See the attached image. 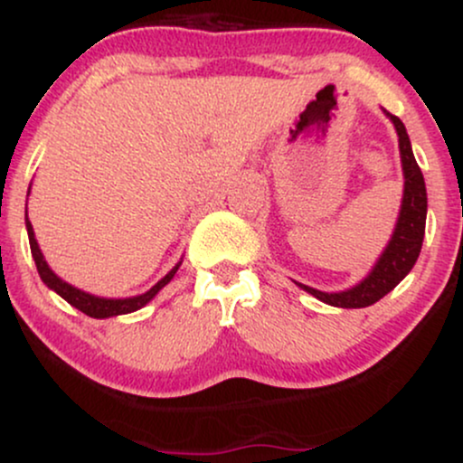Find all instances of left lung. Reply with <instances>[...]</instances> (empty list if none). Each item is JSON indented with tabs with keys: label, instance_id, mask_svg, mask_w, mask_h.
<instances>
[{
	"label": "left lung",
	"instance_id": "8db88e82",
	"mask_svg": "<svg viewBox=\"0 0 463 463\" xmlns=\"http://www.w3.org/2000/svg\"><path fill=\"white\" fill-rule=\"evenodd\" d=\"M390 119L396 126L402 172H405V194H402L401 217H398L396 231L392 235L390 246L385 248L383 257L374 265L368 279L361 280L353 289L339 291V294H324V291L313 289V287L300 285L302 289L309 291L311 296L326 302V305L342 307V309H361V307L374 305L376 300L390 294L411 272V268L418 261L424 239V222H427V187H424L422 172H420L416 156L411 152L405 126L396 115H390Z\"/></svg>",
	"mask_w": 463,
	"mask_h": 463
}]
</instances>
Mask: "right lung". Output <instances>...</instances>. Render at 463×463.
<instances>
[{
  "mask_svg": "<svg viewBox=\"0 0 463 463\" xmlns=\"http://www.w3.org/2000/svg\"><path fill=\"white\" fill-rule=\"evenodd\" d=\"M25 226H28V239H30V250H32V257H34V263H36V269H39V276L41 280L50 287V289H54L58 296H62L69 305L76 307L78 311L87 313L89 317H113V316H124V313H132L137 309H141V307H146L147 302H150L154 296L158 294V291L163 289L165 285L169 283V280L174 279V274H176L178 265L172 269L165 279L158 280L156 285L152 287L150 291H146V294L141 296H135V298H124V300H110V298H98V296H91L87 294V291H80L76 287H71L65 280H61L58 276L52 272L50 268H47L43 254H41L39 250V243H36L34 239V231H32V224L28 222V213H25Z\"/></svg>",
  "mask_w": 463,
  "mask_h": 463,
  "instance_id": "add662e5",
  "label": "right lung"
}]
</instances>
